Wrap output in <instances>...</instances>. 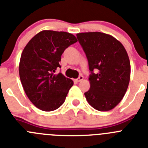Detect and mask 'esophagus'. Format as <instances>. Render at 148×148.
Returning a JSON list of instances; mask_svg holds the SVG:
<instances>
[{"label": "esophagus", "mask_w": 148, "mask_h": 148, "mask_svg": "<svg viewBox=\"0 0 148 148\" xmlns=\"http://www.w3.org/2000/svg\"><path fill=\"white\" fill-rule=\"evenodd\" d=\"M84 79V76L83 75H80V76L78 77V78H76V79H75V82H82V80H83Z\"/></svg>", "instance_id": "obj_1"}]
</instances>
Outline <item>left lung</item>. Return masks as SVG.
I'll return each instance as SVG.
<instances>
[{
    "label": "left lung",
    "mask_w": 148,
    "mask_h": 148,
    "mask_svg": "<svg viewBox=\"0 0 148 148\" xmlns=\"http://www.w3.org/2000/svg\"><path fill=\"white\" fill-rule=\"evenodd\" d=\"M76 36L91 72L90 88L84 93L87 102L97 110H110L123 99L130 82V63L126 49L117 39L103 32H82Z\"/></svg>",
    "instance_id": "8db88e82"
}]
</instances>
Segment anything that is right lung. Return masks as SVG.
Listing matches in <instances>:
<instances>
[{
	"label": "right lung",
	"instance_id": "obj_1",
	"mask_svg": "<svg viewBox=\"0 0 148 148\" xmlns=\"http://www.w3.org/2000/svg\"><path fill=\"white\" fill-rule=\"evenodd\" d=\"M77 42L71 33L43 30L28 42L22 52L19 75L26 95L43 111L58 109L64 102L73 82L61 73L59 62L64 51Z\"/></svg>",
	"mask_w": 148,
	"mask_h": 148
}]
</instances>
